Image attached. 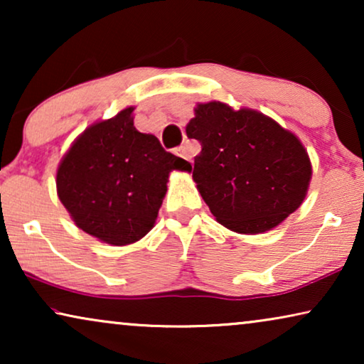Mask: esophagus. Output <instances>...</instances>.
Segmentation results:
<instances>
[{
  "instance_id": "1",
  "label": "esophagus",
  "mask_w": 364,
  "mask_h": 364,
  "mask_svg": "<svg viewBox=\"0 0 364 364\" xmlns=\"http://www.w3.org/2000/svg\"><path fill=\"white\" fill-rule=\"evenodd\" d=\"M176 154H177L178 157L186 159V161H188V162H192V154L187 151V147H186V146H182V147H177V149H176Z\"/></svg>"
}]
</instances>
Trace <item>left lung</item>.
Returning a JSON list of instances; mask_svg holds the SVG:
<instances>
[{
	"instance_id": "1",
	"label": "left lung",
	"mask_w": 364,
	"mask_h": 364,
	"mask_svg": "<svg viewBox=\"0 0 364 364\" xmlns=\"http://www.w3.org/2000/svg\"><path fill=\"white\" fill-rule=\"evenodd\" d=\"M186 131L202 146L192 177L222 225L262 233L301 205L310 159L298 137L273 119L213 101L198 104Z\"/></svg>"
}]
</instances>
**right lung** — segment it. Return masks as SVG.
Masks as SVG:
<instances>
[{
    "instance_id": "1",
    "label": "right lung",
    "mask_w": 364,
    "mask_h": 364,
    "mask_svg": "<svg viewBox=\"0 0 364 364\" xmlns=\"http://www.w3.org/2000/svg\"><path fill=\"white\" fill-rule=\"evenodd\" d=\"M134 107L87 127L59 164L56 186L76 225L109 245L137 242L156 223L168 173L192 171L152 134L134 127Z\"/></svg>"
}]
</instances>
